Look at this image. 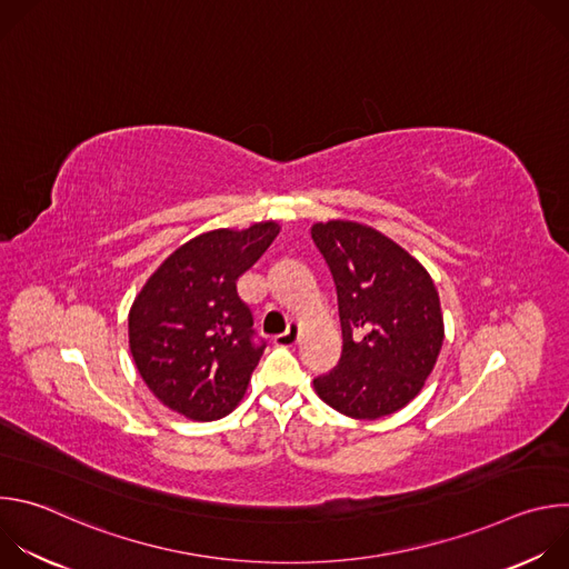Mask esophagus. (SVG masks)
Here are the masks:
<instances>
[{
    "label": "esophagus",
    "mask_w": 569,
    "mask_h": 569,
    "mask_svg": "<svg viewBox=\"0 0 569 569\" xmlns=\"http://www.w3.org/2000/svg\"><path fill=\"white\" fill-rule=\"evenodd\" d=\"M297 338H299V329H297V323H288V329L283 331V333H279V336H274V345L277 347H295L297 345Z\"/></svg>",
    "instance_id": "34e87169"
}]
</instances>
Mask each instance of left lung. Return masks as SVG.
<instances>
[{"label": "left lung", "instance_id": "8db88e82", "mask_svg": "<svg viewBox=\"0 0 569 569\" xmlns=\"http://www.w3.org/2000/svg\"><path fill=\"white\" fill-rule=\"evenodd\" d=\"M310 236L331 270L342 323V356L315 389L351 419L387 417L421 391L437 362L439 292L417 259L371 227L331 220Z\"/></svg>", "mask_w": 569, "mask_h": 569}]
</instances>
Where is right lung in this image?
<instances>
[{"label": "right lung", "mask_w": 569, "mask_h": 569, "mask_svg": "<svg viewBox=\"0 0 569 569\" xmlns=\"http://www.w3.org/2000/svg\"><path fill=\"white\" fill-rule=\"evenodd\" d=\"M279 233L277 222L216 229L184 242L137 295L128 336L148 389L193 421L229 415L248 389L266 340L236 281Z\"/></svg>", "instance_id": "obj_1"}]
</instances>
